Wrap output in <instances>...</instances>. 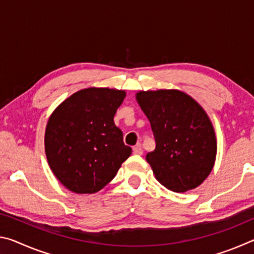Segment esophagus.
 <instances>
[{
	"mask_svg": "<svg viewBox=\"0 0 254 254\" xmlns=\"http://www.w3.org/2000/svg\"><path fill=\"white\" fill-rule=\"evenodd\" d=\"M133 153L137 154V156H141V154L143 153V150H142V148H141L140 144H137L134 148H133Z\"/></svg>",
	"mask_w": 254,
	"mask_h": 254,
	"instance_id": "esophagus-1",
	"label": "esophagus"
}]
</instances>
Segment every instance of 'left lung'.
<instances>
[{"label": "left lung", "mask_w": 254, "mask_h": 254, "mask_svg": "<svg viewBox=\"0 0 254 254\" xmlns=\"http://www.w3.org/2000/svg\"><path fill=\"white\" fill-rule=\"evenodd\" d=\"M136 101L147 115L156 149L147 154L156 179L176 192L198 187L208 177L217 143L208 115L178 89L141 91Z\"/></svg>", "instance_id": "left-lung-1"}]
</instances>
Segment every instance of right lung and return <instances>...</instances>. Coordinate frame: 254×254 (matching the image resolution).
<instances>
[{"label":"right lung","instance_id":"1","mask_svg":"<svg viewBox=\"0 0 254 254\" xmlns=\"http://www.w3.org/2000/svg\"><path fill=\"white\" fill-rule=\"evenodd\" d=\"M126 92L81 89L64 101L47 123L45 150L54 175L76 194H94L115 177L132 149L114 115Z\"/></svg>","mask_w":254,"mask_h":254}]
</instances>
